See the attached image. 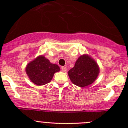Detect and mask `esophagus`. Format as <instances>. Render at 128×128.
<instances>
[{"instance_id":"obj_1","label":"esophagus","mask_w":128,"mask_h":128,"mask_svg":"<svg viewBox=\"0 0 128 128\" xmlns=\"http://www.w3.org/2000/svg\"><path fill=\"white\" fill-rule=\"evenodd\" d=\"M61 69H62V70L63 72H66V70H67V68H66V67L62 66L61 67Z\"/></svg>"}]
</instances>
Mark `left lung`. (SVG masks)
<instances>
[{"label": "left lung", "mask_w": 128, "mask_h": 128, "mask_svg": "<svg viewBox=\"0 0 128 128\" xmlns=\"http://www.w3.org/2000/svg\"><path fill=\"white\" fill-rule=\"evenodd\" d=\"M98 74L99 68L97 64L87 55L79 57L74 67L68 72L72 83L80 87L92 84Z\"/></svg>", "instance_id": "1"}]
</instances>
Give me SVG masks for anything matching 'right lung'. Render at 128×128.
<instances>
[{
	"mask_svg": "<svg viewBox=\"0 0 128 128\" xmlns=\"http://www.w3.org/2000/svg\"><path fill=\"white\" fill-rule=\"evenodd\" d=\"M60 70L56 64H52L43 56H40L27 65L26 72L32 82L42 86L51 82L55 72Z\"/></svg>",
	"mask_w": 128,
	"mask_h": 128,
	"instance_id": "right-lung-1",
	"label": "right lung"
}]
</instances>
